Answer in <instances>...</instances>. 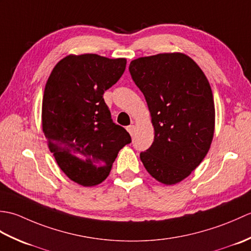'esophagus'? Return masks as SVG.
<instances>
[{"label":"esophagus","instance_id":"obj_1","mask_svg":"<svg viewBox=\"0 0 251 251\" xmlns=\"http://www.w3.org/2000/svg\"><path fill=\"white\" fill-rule=\"evenodd\" d=\"M127 131L129 132L130 134V136H134V132H135V129H136V127L134 126V125H129V126H127Z\"/></svg>","mask_w":251,"mask_h":251}]
</instances>
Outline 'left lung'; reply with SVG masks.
<instances>
[{"instance_id": "obj_1", "label": "left lung", "mask_w": 251, "mask_h": 251, "mask_svg": "<svg viewBox=\"0 0 251 251\" xmlns=\"http://www.w3.org/2000/svg\"><path fill=\"white\" fill-rule=\"evenodd\" d=\"M129 72L145 96L155 131L140 159L159 182H180L204 159L214 137L215 103L208 79L179 52L138 58Z\"/></svg>"}]
</instances>
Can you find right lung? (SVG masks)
<instances>
[{
	"label": "right lung",
	"mask_w": 251,
	"mask_h": 251,
	"mask_svg": "<svg viewBox=\"0 0 251 251\" xmlns=\"http://www.w3.org/2000/svg\"><path fill=\"white\" fill-rule=\"evenodd\" d=\"M125 68L124 58L70 55L47 79L42 105L44 135L62 172L78 184L102 182L117 153L131 142L126 129L112 120L103 99Z\"/></svg>",
	"instance_id": "1"
}]
</instances>
